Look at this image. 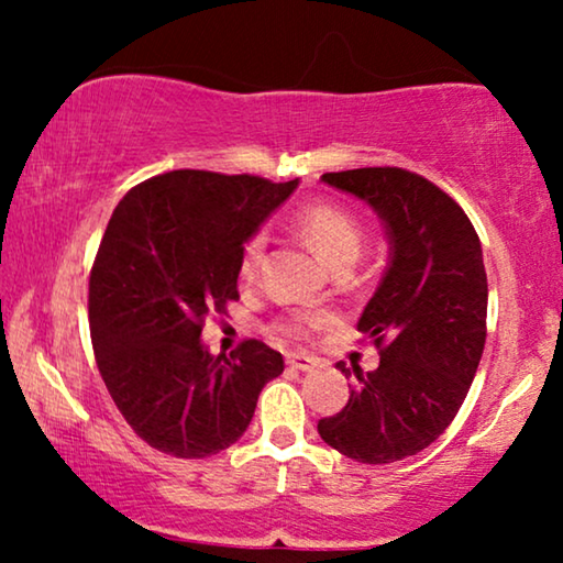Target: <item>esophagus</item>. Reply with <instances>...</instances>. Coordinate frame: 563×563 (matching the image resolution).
I'll return each instance as SVG.
<instances>
[{
    "mask_svg": "<svg viewBox=\"0 0 563 563\" xmlns=\"http://www.w3.org/2000/svg\"><path fill=\"white\" fill-rule=\"evenodd\" d=\"M287 364L291 368H297V372H312V368L318 366V361H314L312 356H307V353H289Z\"/></svg>",
    "mask_w": 563,
    "mask_h": 563,
    "instance_id": "34e87169",
    "label": "esophagus"
}]
</instances>
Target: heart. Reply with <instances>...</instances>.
Returning <instances> with one entry per match:
<instances>
[{
    "mask_svg": "<svg viewBox=\"0 0 563 563\" xmlns=\"http://www.w3.org/2000/svg\"><path fill=\"white\" fill-rule=\"evenodd\" d=\"M295 228L302 235V241L333 268H351L361 256L364 249V230H361L358 220L345 210V207L335 202H312L305 205L302 210L295 214ZM266 238L253 235L249 243L243 245L241 253V276L245 282H253L258 274L261 258H264ZM320 314H295L282 325L284 335H307L310 330L320 328Z\"/></svg>",
    "mask_w": 563,
    "mask_h": 563,
    "instance_id": "heart-1",
    "label": "heart"
}]
</instances>
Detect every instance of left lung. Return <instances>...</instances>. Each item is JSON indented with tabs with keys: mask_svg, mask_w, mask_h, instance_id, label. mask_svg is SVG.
I'll return each mask as SVG.
<instances>
[{
	"mask_svg": "<svg viewBox=\"0 0 563 563\" xmlns=\"http://www.w3.org/2000/svg\"><path fill=\"white\" fill-rule=\"evenodd\" d=\"M366 202L389 243L384 276L358 318L379 366L353 374L351 397L318 422L328 445L361 464L428 449L456 418L487 341V272L466 212L422 176L397 166L322 174Z\"/></svg>",
	"mask_w": 563,
	"mask_h": 563,
	"instance_id": "8db88e82",
	"label": "left lung"
}]
</instances>
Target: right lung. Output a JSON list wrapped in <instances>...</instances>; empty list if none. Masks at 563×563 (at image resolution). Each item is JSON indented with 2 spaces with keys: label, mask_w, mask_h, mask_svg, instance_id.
<instances>
[{
  "label": "right lung",
  "mask_w": 563,
  "mask_h": 563,
  "mask_svg": "<svg viewBox=\"0 0 563 563\" xmlns=\"http://www.w3.org/2000/svg\"><path fill=\"white\" fill-rule=\"evenodd\" d=\"M297 184L179 168L114 207L89 276L91 345L122 418L153 449L225 451L284 372L282 353L261 341L214 358L202 325L238 299L243 245Z\"/></svg>",
  "instance_id": "add662e5"
}]
</instances>
